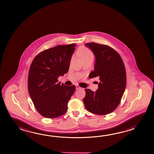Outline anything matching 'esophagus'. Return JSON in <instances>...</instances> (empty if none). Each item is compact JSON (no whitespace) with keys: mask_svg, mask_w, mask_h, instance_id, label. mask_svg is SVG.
Returning a JSON list of instances; mask_svg holds the SVG:
<instances>
[{"mask_svg":"<svg viewBox=\"0 0 154 154\" xmlns=\"http://www.w3.org/2000/svg\"><path fill=\"white\" fill-rule=\"evenodd\" d=\"M80 87L78 85H76V90H79V89H80Z\"/></svg>","mask_w":154,"mask_h":154,"instance_id":"1","label":"esophagus"}]
</instances>
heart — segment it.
Here are the masks:
<instances>
[{"label": "heart", "mask_w": 154, "mask_h": 154, "mask_svg": "<svg viewBox=\"0 0 154 154\" xmlns=\"http://www.w3.org/2000/svg\"><path fill=\"white\" fill-rule=\"evenodd\" d=\"M78 54L82 60L94 58V54L91 51L85 47H82L78 49Z\"/></svg>", "instance_id": "b5f03b06"}]
</instances>
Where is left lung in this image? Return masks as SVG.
<instances>
[{
	"instance_id": "1",
	"label": "left lung",
	"mask_w": 154,
	"mask_h": 154,
	"mask_svg": "<svg viewBox=\"0 0 154 154\" xmlns=\"http://www.w3.org/2000/svg\"><path fill=\"white\" fill-rule=\"evenodd\" d=\"M85 45L91 50L95 57L94 70L89 77L98 76L100 80L96 91L85 89L86 95L83 99L85 108L95 114L107 115L118 107L125 92V65L121 56L111 47L94 42Z\"/></svg>"
}]
</instances>
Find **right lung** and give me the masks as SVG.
I'll return each instance as SVG.
<instances>
[{
	"label": "right lung",
	"mask_w": 154,
	"mask_h": 154,
	"mask_svg": "<svg viewBox=\"0 0 154 154\" xmlns=\"http://www.w3.org/2000/svg\"><path fill=\"white\" fill-rule=\"evenodd\" d=\"M76 45H60L43 51L34 58L28 76L29 96L37 111L48 118L58 117L68 109V103L75 90L58 78L68 72Z\"/></svg>",
	"instance_id": "add662e5"
}]
</instances>
